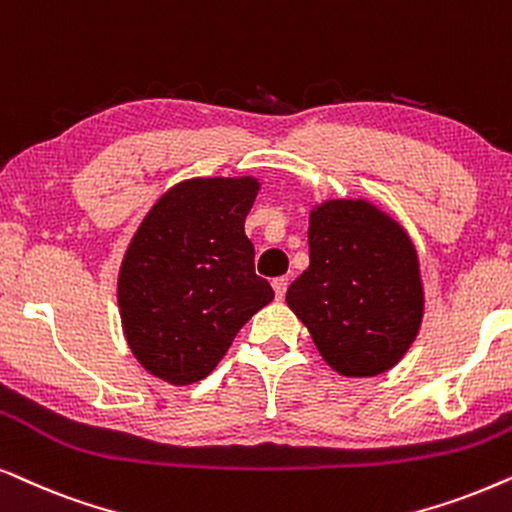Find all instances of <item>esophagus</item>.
<instances>
[{
	"instance_id": "esophagus-1",
	"label": "esophagus",
	"mask_w": 512,
	"mask_h": 512,
	"mask_svg": "<svg viewBox=\"0 0 512 512\" xmlns=\"http://www.w3.org/2000/svg\"><path fill=\"white\" fill-rule=\"evenodd\" d=\"M271 285H274L276 297H278V299H283V297H285V290H288V278H285V276H278V278H274V281H271Z\"/></svg>"
}]
</instances>
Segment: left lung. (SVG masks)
<instances>
[{"label":"left lung","instance_id":"1","mask_svg":"<svg viewBox=\"0 0 512 512\" xmlns=\"http://www.w3.org/2000/svg\"><path fill=\"white\" fill-rule=\"evenodd\" d=\"M285 302L332 370L374 377L391 370L419 332L417 250L372 203L325 201L309 217V269L292 281Z\"/></svg>","mask_w":512,"mask_h":512}]
</instances>
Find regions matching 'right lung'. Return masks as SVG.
Segmentation results:
<instances>
[{
  "instance_id": "obj_1",
  "label": "right lung",
  "mask_w": 512,
  "mask_h": 512,
  "mask_svg": "<svg viewBox=\"0 0 512 512\" xmlns=\"http://www.w3.org/2000/svg\"><path fill=\"white\" fill-rule=\"evenodd\" d=\"M257 189L255 177L185 180L135 231L119 271V311L133 356L154 377L175 386L206 379L274 299L245 236Z\"/></svg>"
}]
</instances>
